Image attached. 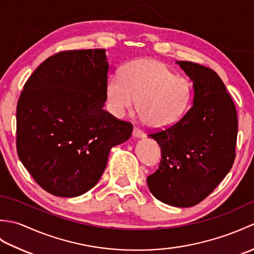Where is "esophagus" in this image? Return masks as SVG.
Instances as JSON below:
<instances>
[{
  "label": "esophagus",
  "mask_w": 254,
  "mask_h": 254,
  "mask_svg": "<svg viewBox=\"0 0 254 254\" xmlns=\"http://www.w3.org/2000/svg\"><path fill=\"white\" fill-rule=\"evenodd\" d=\"M132 134H133L134 137H144V135H145L142 130H139L138 127H134V128H133Z\"/></svg>",
  "instance_id": "esophagus-1"
}]
</instances>
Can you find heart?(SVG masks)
Segmentation results:
<instances>
[{
	"label": "heart",
	"instance_id": "obj_1",
	"mask_svg": "<svg viewBox=\"0 0 254 254\" xmlns=\"http://www.w3.org/2000/svg\"><path fill=\"white\" fill-rule=\"evenodd\" d=\"M193 85L190 78L175 74L164 63L139 60L124 66L107 80L109 110L123 117L133 110L145 124L163 128L178 122L190 108Z\"/></svg>",
	"mask_w": 254,
	"mask_h": 254
}]
</instances>
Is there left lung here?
Masks as SVG:
<instances>
[{"label": "left lung", "mask_w": 254, "mask_h": 254, "mask_svg": "<svg viewBox=\"0 0 254 254\" xmlns=\"http://www.w3.org/2000/svg\"><path fill=\"white\" fill-rule=\"evenodd\" d=\"M177 63L193 82V105L175 124L149 133L161 159L147 186L160 202L190 207L206 198L233 167L238 118L216 72L197 63Z\"/></svg>", "instance_id": "left-lung-1"}]
</instances>
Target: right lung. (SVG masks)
<instances>
[{
	"label": "right lung",
	"mask_w": 254,
	"mask_h": 254,
	"mask_svg": "<svg viewBox=\"0 0 254 254\" xmlns=\"http://www.w3.org/2000/svg\"><path fill=\"white\" fill-rule=\"evenodd\" d=\"M109 65L105 49L49 57L24 85L16 108V148L34 180L56 196L96 186L112 146L130 138L131 122L104 108Z\"/></svg>",
	"instance_id": "add662e5"
}]
</instances>
